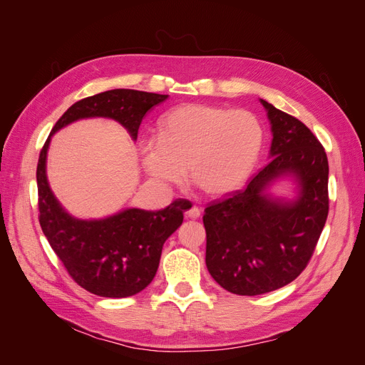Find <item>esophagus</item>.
Here are the masks:
<instances>
[{"label":"esophagus","instance_id":"34e87169","mask_svg":"<svg viewBox=\"0 0 365 365\" xmlns=\"http://www.w3.org/2000/svg\"><path fill=\"white\" fill-rule=\"evenodd\" d=\"M185 216H187V217H190V219H197V217L201 216V210L193 205V207H190L189 210H187V212H185Z\"/></svg>","mask_w":365,"mask_h":365}]
</instances>
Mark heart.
<instances>
[{
    "instance_id": "b5f03b06",
    "label": "heart",
    "mask_w": 365,
    "mask_h": 365,
    "mask_svg": "<svg viewBox=\"0 0 365 365\" xmlns=\"http://www.w3.org/2000/svg\"><path fill=\"white\" fill-rule=\"evenodd\" d=\"M263 128L247 109L189 103L175 108L160 125V137L140 145L143 168L163 184L190 181L208 196L240 189L256 165Z\"/></svg>"
}]
</instances>
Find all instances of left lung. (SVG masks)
I'll return each mask as SVG.
<instances>
[{
  "label": "left lung",
  "instance_id": "8db88e82",
  "mask_svg": "<svg viewBox=\"0 0 365 365\" xmlns=\"http://www.w3.org/2000/svg\"><path fill=\"white\" fill-rule=\"evenodd\" d=\"M272 141L268 164L244 190L205 208V264L228 292L260 295L295 280L312 257L329 213V163L300 120L260 98ZM291 179L294 195H274Z\"/></svg>",
  "mask_w": 365,
  "mask_h": 365
}]
</instances>
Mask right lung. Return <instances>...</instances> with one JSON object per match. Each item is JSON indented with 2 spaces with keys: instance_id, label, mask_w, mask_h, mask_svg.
Masks as SVG:
<instances>
[{
  "instance_id": "add662e5",
  "label": "right lung",
  "mask_w": 365,
  "mask_h": 365,
  "mask_svg": "<svg viewBox=\"0 0 365 365\" xmlns=\"http://www.w3.org/2000/svg\"><path fill=\"white\" fill-rule=\"evenodd\" d=\"M168 97L120 88L82 98L58 120L41 150L36 169L41 228L74 282L91 294L123 298L145 289L155 277L164 242L182 224L187 207L182 201H173L158 212L123 208L98 219L73 216L48 184L51 137L74 121L109 118L135 141L143 117Z\"/></svg>"
}]
</instances>
